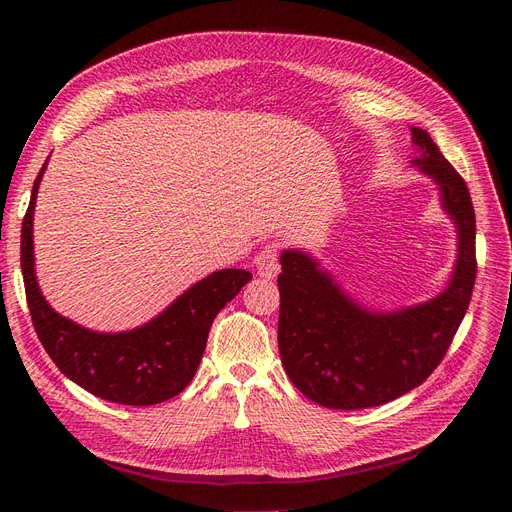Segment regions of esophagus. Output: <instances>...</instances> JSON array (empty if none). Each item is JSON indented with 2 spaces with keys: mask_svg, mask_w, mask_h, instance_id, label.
Returning a JSON list of instances; mask_svg holds the SVG:
<instances>
[{
  "mask_svg": "<svg viewBox=\"0 0 512 512\" xmlns=\"http://www.w3.org/2000/svg\"><path fill=\"white\" fill-rule=\"evenodd\" d=\"M277 252H280L277 250V243H267L256 256L258 275L265 277V280H273V277H277V273H280V260H277L280 254Z\"/></svg>",
  "mask_w": 512,
  "mask_h": 512,
  "instance_id": "34e87169",
  "label": "esophagus"
}]
</instances>
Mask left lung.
Listing matches in <instances>:
<instances>
[{"instance_id": "obj_1", "label": "left lung", "mask_w": 512, "mask_h": 512, "mask_svg": "<svg viewBox=\"0 0 512 512\" xmlns=\"http://www.w3.org/2000/svg\"><path fill=\"white\" fill-rule=\"evenodd\" d=\"M412 143L418 149L412 164L436 181L457 226V262L444 292L406 309L371 312L309 254L286 250L280 258L282 363L292 384L324 408H374L423 384L444 359L472 299L476 218L468 185L425 130L412 128Z\"/></svg>"}]
</instances>
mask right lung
I'll use <instances>...</instances> for the list:
<instances>
[{"label": "right lung", "instance_id": "obj_1", "mask_svg": "<svg viewBox=\"0 0 512 512\" xmlns=\"http://www.w3.org/2000/svg\"><path fill=\"white\" fill-rule=\"evenodd\" d=\"M46 162L36 177L21 230L23 282L38 339L61 374L91 395L123 406L162 404L192 382L215 316L252 280V273L215 271L185 290L160 316L132 331L98 333L68 320L46 303L34 269V209Z\"/></svg>", "mask_w": 512, "mask_h": 512}]
</instances>
